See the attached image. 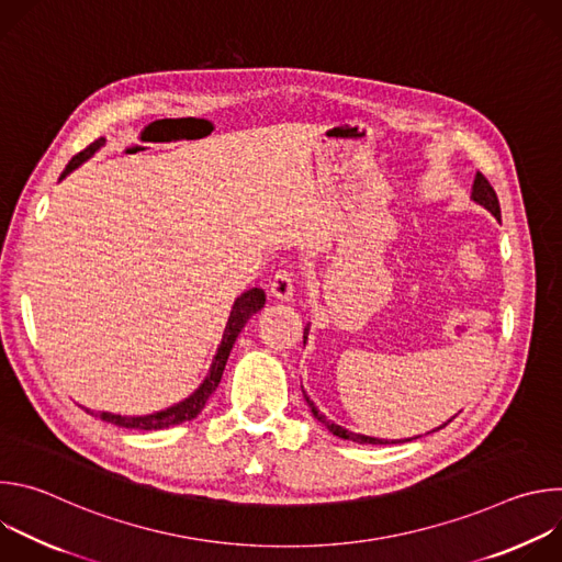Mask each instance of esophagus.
<instances>
[{
  "label": "esophagus",
  "mask_w": 562,
  "mask_h": 562,
  "mask_svg": "<svg viewBox=\"0 0 562 562\" xmlns=\"http://www.w3.org/2000/svg\"><path fill=\"white\" fill-rule=\"evenodd\" d=\"M269 291H271V295H273L276 300L289 302V300L293 297V291H295L291 271H286V269L276 271V276H273V278H271V282H269Z\"/></svg>",
  "instance_id": "1"
}]
</instances>
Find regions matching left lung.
<instances>
[{
  "label": "left lung",
  "instance_id": "8db88e82",
  "mask_svg": "<svg viewBox=\"0 0 562 562\" xmlns=\"http://www.w3.org/2000/svg\"><path fill=\"white\" fill-rule=\"evenodd\" d=\"M471 200L477 202L480 206H485L496 220H501V202H498V195H496L494 187L490 184V180H487L483 173H475L473 189H471ZM306 336H308V327H304V340H306ZM304 400H306V405L311 407L313 418H315L317 423H323L334 436H338V438H342V440H353V442H360V445H393V442H409V440H416V438H407V440H382V438H371V436L353 434V431H349V429H345V427H340V425L327 420L325 414H319L317 407L306 397V393H304ZM451 420H453V418H451ZM451 420H447V423H451ZM447 423H445L442 427H447ZM442 427H438V429H442ZM438 429H434V431H438Z\"/></svg>",
  "mask_w": 562,
  "mask_h": 562
}]
</instances>
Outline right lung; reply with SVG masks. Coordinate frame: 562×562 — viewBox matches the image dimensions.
Here are the masks:
<instances>
[{
    "label": "right lung",
    "mask_w": 562,
    "mask_h": 562,
    "mask_svg": "<svg viewBox=\"0 0 562 562\" xmlns=\"http://www.w3.org/2000/svg\"><path fill=\"white\" fill-rule=\"evenodd\" d=\"M102 144H104V137L95 139V142L89 144L85 150H79V153L70 159V162H68V167L64 169L61 178H66L72 169H77L79 165H82L85 159H89ZM265 300H267V295H265V291L258 289V286L245 291L243 295H239V297L235 300V304H233V308H231V315H228L226 329H224V336H222V342H220V347H217V353H215V358H213V364H211V371H209L206 380L200 384V389H198L193 395H189L187 400H182L180 405H173V407H169V409H165V412H157V414H150V416H117V414H106V412H102L100 418L106 420V423H111V425H117V427L153 431V429H169V427H173V425H182V423L193 420L195 416H200V412H202L204 405H206V400L211 397V393L217 389V384H220V380H222V371H224V367H226V360H228V353H231V349H233V345H235V338L239 336V331L245 329L247 319L265 306ZM87 412H89V409H87Z\"/></svg>",
    "instance_id": "add662e5"
}]
</instances>
